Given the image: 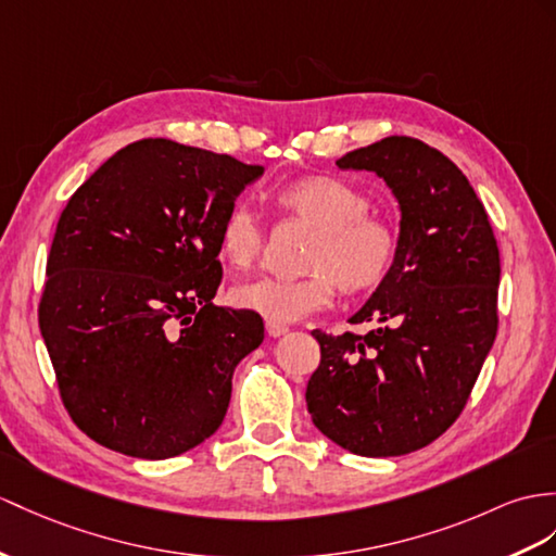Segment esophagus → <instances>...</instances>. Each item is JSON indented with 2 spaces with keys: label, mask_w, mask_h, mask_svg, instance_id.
Wrapping results in <instances>:
<instances>
[{
  "label": "esophagus",
  "mask_w": 556,
  "mask_h": 556,
  "mask_svg": "<svg viewBox=\"0 0 556 556\" xmlns=\"http://www.w3.org/2000/svg\"><path fill=\"white\" fill-rule=\"evenodd\" d=\"M290 328L288 325H282V323H274V320H266V332L270 334V337H282L286 334Z\"/></svg>",
  "instance_id": "1"
}]
</instances>
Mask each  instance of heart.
Segmentation results:
<instances>
[{"instance_id": "heart-1", "label": "heart", "mask_w": 556, "mask_h": 556, "mask_svg": "<svg viewBox=\"0 0 556 556\" xmlns=\"http://www.w3.org/2000/svg\"><path fill=\"white\" fill-rule=\"evenodd\" d=\"M274 205L286 219L316 228L308 240L304 278H260L236 286L240 308L274 323H294L332 302L337 288L361 296L384 286L399 256V233L387 219L370 214V200L358 188L328 174H311L280 186ZM264 233L245 207L226 214L219 256L231 268H250L262 256Z\"/></svg>"}]
</instances>
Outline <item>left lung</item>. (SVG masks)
<instances>
[{"instance_id": "8db88e82", "label": "left lung", "mask_w": 556, "mask_h": 556, "mask_svg": "<svg viewBox=\"0 0 556 556\" xmlns=\"http://www.w3.org/2000/svg\"><path fill=\"white\" fill-rule=\"evenodd\" d=\"M382 176L401 207L394 270L349 323L325 334L306 384L314 425L344 451L394 457L425 448L463 413L497 332L500 252L467 176L437 148L387 137L337 160Z\"/></svg>"}]
</instances>
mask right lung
Masks as SVG:
<instances>
[{"instance_id":"add662e5","label":"right lung","mask_w":556,"mask_h":556,"mask_svg":"<svg viewBox=\"0 0 556 556\" xmlns=\"http://www.w3.org/2000/svg\"><path fill=\"white\" fill-rule=\"evenodd\" d=\"M262 174L231 155L141 139L67 200L39 330L65 410L89 439L165 459L224 422L233 370L262 344L264 320L214 306L219 231Z\"/></svg>"}]
</instances>
